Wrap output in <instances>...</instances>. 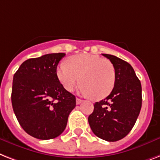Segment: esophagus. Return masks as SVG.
Masks as SVG:
<instances>
[{
    "label": "esophagus",
    "instance_id": "1",
    "mask_svg": "<svg viewBox=\"0 0 160 160\" xmlns=\"http://www.w3.org/2000/svg\"><path fill=\"white\" fill-rule=\"evenodd\" d=\"M83 102L82 99H80V98H76V104H80L81 102Z\"/></svg>",
    "mask_w": 160,
    "mask_h": 160
}]
</instances>
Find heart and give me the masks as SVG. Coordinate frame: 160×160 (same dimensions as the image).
Listing matches in <instances>:
<instances>
[{"instance_id": "b5f03b06", "label": "heart", "mask_w": 160, "mask_h": 160, "mask_svg": "<svg viewBox=\"0 0 160 160\" xmlns=\"http://www.w3.org/2000/svg\"><path fill=\"white\" fill-rule=\"evenodd\" d=\"M57 76L67 91H72L80 82V89L83 94L102 99L113 89L116 71L110 61L99 56L77 54L70 57L67 63L58 66Z\"/></svg>"}]
</instances>
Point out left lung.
Returning <instances> with one entry per match:
<instances>
[{
  "label": "left lung",
  "mask_w": 160,
  "mask_h": 160,
  "mask_svg": "<svg viewBox=\"0 0 160 160\" xmlns=\"http://www.w3.org/2000/svg\"><path fill=\"white\" fill-rule=\"evenodd\" d=\"M116 71V81L111 93L93 104L88 121L92 132L107 141L124 138L134 127L141 108V84L134 69L121 58L102 54Z\"/></svg>",
  "instance_id": "obj_1"
}]
</instances>
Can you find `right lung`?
<instances>
[{"mask_svg":"<svg viewBox=\"0 0 160 160\" xmlns=\"http://www.w3.org/2000/svg\"><path fill=\"white\" fill-rule=\"evenodd\" d=\"M65 53L26 60L13 77L11 102L22 128L40 140L58 137L67 127L76 97L64 89L57 67Z\"/></svg>","mask_w":160,"mask_h":160,"instance_id":"right-lung-1","label":"right lung"}]
</instances>
